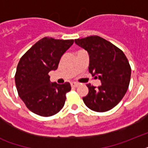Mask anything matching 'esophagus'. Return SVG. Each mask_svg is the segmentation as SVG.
I'll list each match as a JSON object with an SVG mask.
<instances>
[{
  "label": "esophagus",
  "instance_id": "34e87169",
  "mask_svg": "<svg viewBox=\"0 0 148 148\" xmlns=\"http://www.w3.org/2000/svg\"><path fill=\"white\" fill-rule=\"evenodd\" d=\"M71 87H73V88H77V87L79 85V84L77 83V82H71Z\"/></svg>",
  "mask_w": 148,
  "mask_h": 148
}]
</instances>
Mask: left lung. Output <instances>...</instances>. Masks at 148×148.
<instances>
[{
    "instance_id": "obj_1",
    "label": "left lung",
    "mask_w": 148,
    "mask_h": 148,
    "mask_svg": "<svg viewBox=\"0 0 148 148\" xmlns=\"http://www.w3.org/2000/svg\"><path fill=\"white\" fill-rule=\"evenodd\" d=\"M77 45L89 53V72L97 75L101 85L87 84L88 94L83 97L86 106L97 112H105L114 108L128 89L131 68L121 50L97 35L75 39ZM95 77H97L95 76Z\"/></svg>"
}]
</instances>
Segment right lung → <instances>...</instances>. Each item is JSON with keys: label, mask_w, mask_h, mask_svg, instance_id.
Returning a JSON list of instances; mask_svg holds the SVG:
<instances>
[{"label": "right lung", "mask_w": 148, "mask_h": 148, "mask_svg": "<svg viewBox=\"0 0 148 148\" xmlns=\"http://www.w3.org/2000/svg\"><path fill=\"white\" fill-rule=\"evenodd\" d=\"M73 43L72 39L57 40L45 37L20 59L14 77L17 93L27 108L36 114L50 117L64 105L71 84L51 83L48 74L58 68L61 56Z\"/></svg>", "instance_id": "add662e5"}]
</instances>
